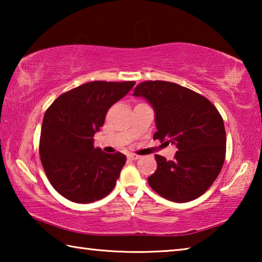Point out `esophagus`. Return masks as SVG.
Segmentation results:
<instances>
[{
	"label": "esophagus",
	"instance_id": "obj_1",
	"mask_svg": "<svg viewBox=\"0 0 262 262\" xmlns=\"http://www.w3.org/2000/svg\"><path fill=\"white\" fill-rule=\"evenodd\" d=\"M140 158L139 155L136 154H128V159H130V161H137V159Z\"/></svg>",
	"mask_w": 262,
	"mask_h": 262
}]
</instances>
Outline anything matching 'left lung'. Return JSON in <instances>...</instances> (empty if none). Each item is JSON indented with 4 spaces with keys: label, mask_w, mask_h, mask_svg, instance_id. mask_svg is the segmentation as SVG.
I'll return each instance as SVG.
<instances>
[{
    "label": "left lung",
    "mask_w": 262,
    "mask_h": 262,
    "mask_svg": "<svg viewBox=\"0 0 262 262\" xmlns=\"http://www.w3.org/2000/svg\"><path fill=\"white\" fill-rule=\"evenodd\" d=\"M133 95L143 97L154 107V140L178 148L173 161L155 156L157 170L148 178L150 187L173 202L201 196L216 180L225 159L227 140L219 111L206 97L171 82H142Z\"/></svg>",
    "instance_id": "8db88e82"
}]
</instances>
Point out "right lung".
Here are the masks:
<instances>
[{
  "label": "right lung",
  "mask_w": 262,
  "mask_h": 262,
  "mask_svg": "<svg viewBox=\"0 0 262 262\" xmlns=\"http://www.w3.org/2000/svg\"><path fill=\"white\" fill-rule=\"evenodd\" d=\"M134 85L132 81L89 82L62 94L47 108L39 154L48 180L62 196L90 203L112 192L126 156L95 148L92 137L111 106Z\"/></svg>",
  "instance_id": "add662e5"
}]
</instances>
